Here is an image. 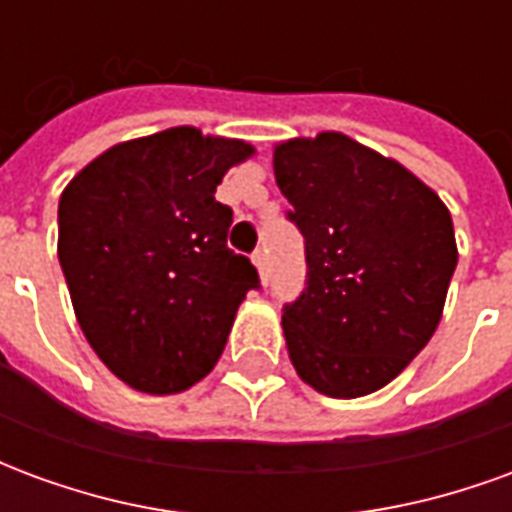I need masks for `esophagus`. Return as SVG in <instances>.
Segmentation results:
<instances>
[{"mask_svg":"<svg viewBox=\"0 0 512 512\" xmlns=\"http://www.w3.org/2000/svg\"><path fill=\"white\" fill-rule=\"evenodd\" d=\"M252 260H255L257 274H260V282H263V285H268V255H266V249H257L255 255H252Z\"/></svg>","mask_w":512,"mask_h":512,"instance_id":"1","label":"esophagus"}]
</instances>
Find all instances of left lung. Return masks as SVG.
Masks as SVG:
<instances>
[{"label": "left lung", "mask_w": 512, "mask_h": 512, "mask_svg": "<svg viewBox=\"0 0 512 512\" xmlns=\"http://www.w3.org/2000/svg\"><path fill=\"white\" fill-rule=\"evenodd\" d=\"M274 175L307 255V288L282 315L290 362L321 395H370L439 326L458 266L450 211L395 158L340 131L279 142Z\"/></svg>", "instance_id": "obj_1"}]
</instances>
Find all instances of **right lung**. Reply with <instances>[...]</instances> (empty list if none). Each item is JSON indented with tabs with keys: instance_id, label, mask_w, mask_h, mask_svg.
Instances as JSON below:
<instances>
[{
	"instance_id": "1",
	"label": "right lung",
	"mask_w": 512,
	"mask_h": 512,
	"mask_svg": "<svg viewBox=\"0 0 512 512\" xmlns=\"http://www.w3.org/2000/svg\"><path fill=\"white\" fill-rule=\"evenodd\" d=\"M252 153L244 139L167 128L109 147L62 191L57 255L76 321L131 389L175 395L208 376L260 288L227 246L233 211L213 197Z\"/></svg>"
}]
</instances>
